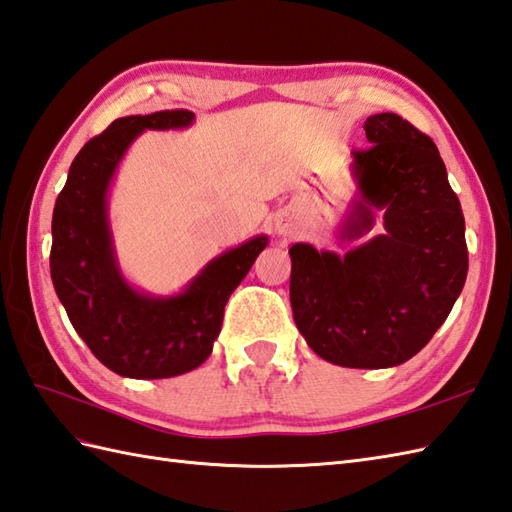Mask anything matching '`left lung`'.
I'll return each mask as SVG.
<instances>
[{
  "label": "left lung",
  "instance_id": "left-lung-1",
  "mask_svg": "<svg viewBox=\"0 0 512 512\" xmlns=\"http://www.w3.org/2000/svg\"><path fill=\"white\" fill-rule=\"evenodd\" d=\"M368 150L353 152L355 196L340 240L370 235L338 255L290 248V303L320 358L347 368H390L417 355L445 323L467 279L465 218L434 141L395 113L364 122Z\"/></svg>",
  "mask_w": 512,
  "mask_h": 512
}]
</instances>
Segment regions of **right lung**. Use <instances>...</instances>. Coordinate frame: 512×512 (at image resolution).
<instances>
[{"label": "right lung", "mask_w": 512, "mask_h": 512, "mask_svg": "<svg viewBox=\"0 0 512 512\" xmlns=\"http://www.w3.org/2000/svg\"><path fill=\"white\" fill-rule=\"evenodd\" d=\"M194 120L189 111L115 120L76 154L54 205V290L91 353L122 377L165 379L205 362L220 336L231 292L268 246V235H255L229 248L174 294H150L126 279L109 220L115 174L141 133L181 130Z\"/></svg>", "instance_id": "right-lung-1"}]
</instances>
